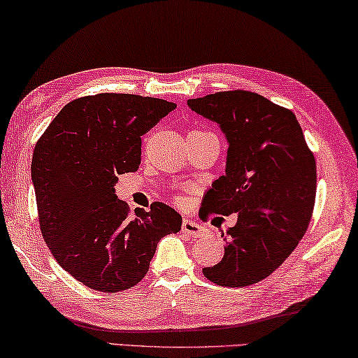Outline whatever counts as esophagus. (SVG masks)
I'll list each match as a JSON object with an SVG mask.
<instances>
[{"label":"esophagus","mask_w":358,"mask_h":358,"mask_svg":"<svg viewBox=\"0 0 358 358\" xmlns=\"http://www.w3.org/2000/svg\"><path fill=\"white\" fill-rule=\"evenodd\" d=\"M182 233L185 234V236H190V238H203L206 230H204L203 225L196 224V222L185 219L182 222Z\"/></svg>","instance_id":"1"}]
</instances>
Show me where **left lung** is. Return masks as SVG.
Listing matches in <instances>:
<instances>
[{
  "label": "left lung",
  "instance_id": "1",
  "mask_svg": "<svg viewBox=\"0 0 358 358\" xmlns=\"http://www.w3.org/2000/svg\"><path fill=\"white\" fill-rule=\"evenodd\" d=\"M187 106L217 124L228 144L225 174L208 190L204 209L238 214L222 233L224 259L203 274L222 287L255 284L282 265L311 222L314 155L295 114L259 93L219 92Z\"/></svg>",
  "mask_w": 358,
  "mask_h": 358
}]
</instances>
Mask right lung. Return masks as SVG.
Here are the masks:
<instances>
[{"label": "right lung", "mask_w": 358, "mask_h": 358, "mask_svg": "<svg viewBox=\"0 0 358 358\" xmlns=\"http://www.w3.org/2000/svg\"><path fill=\"white\" fill-rule=\"evenodd\" d=\"M176 103L160 98L99 93L68 103L36 143L31 180L39 225L64 271L99 292L136 285L163 236L182 217L155 201L149 213L117 200V176L141 163V136Z\"/></svg>", "instance_id": "right-lung-1"}]
</instances>
